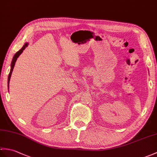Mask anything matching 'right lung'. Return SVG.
<instances>
[{
	"mask_svg": "<svg viewBox=\"0 0 157 157\" xmlns=\"http://www.w3.org/2000/svg\"><path fill=\"white\" fill-rule=\"evenodd\" d=\"M28 45V43H25V44L23 45V47H22V48L19 51V52H17L15 55H14V57H13V61H12V63H11V69H10V71L9 73V78H8V86L9 85V82H10V77H11V74H12V72H13V70L14 69V65H15V62L17 59V58L19 57V56H20V55L23 53V50L26 48V47H27Z\"/></svg>",
	"mask_w": 157,
	"mask_h": 157,
	"instance_id": "right-lung-1",
	"label": "right lung"
}]
</instances>
